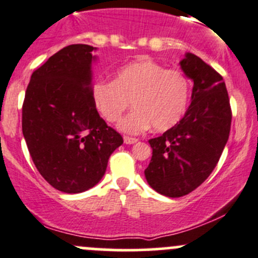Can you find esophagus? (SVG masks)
I'll list each match as a JSON object with an SVG mask.
<instances>
[{
  "label": "esophagus",
  "instance_id": "1",
  "mask_svg": "<svg viewBox=\"0 0 258 258\" xmlns=\"http://www.w3.org/2000/svg\"><path fill=\"white\" fill-rule=\"evenodd\" d=\"M123 142L126 143V145H134V143L138 142V140L137 138H132V137H124Z\"/></svg>",
  "mask_w": 258,
  "mask_h": 258
}]
</instances>
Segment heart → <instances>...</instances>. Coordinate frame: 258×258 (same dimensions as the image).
Here are the masks:
<instances>
[{"instance_id": "b5f03b06", "label": "heart", "mask_w": 258, "mask_h": 258, "mask_svg": "<svg viewBox=\"0 0 258 258\" xmlns=\"http://www.w3.org/2000/svg\"><path fill=\"white\" fill-rule=\"evenodd\" d=\"M190 85L179 70H168L151 59H138L118 69L111 81L91 89L95 110L108 123L120 121L131 102L135 108L118 123L120 131L138 135L152 128L164 132L177 126L189 104Z\"/></svg>"}]
</instances>
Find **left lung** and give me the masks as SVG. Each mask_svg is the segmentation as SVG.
Returning a JSON list of instances; mask_svg holds the SVG:
<instances>
[{
	"mask_svg": "<svg viewBox=\"0 0 258 258\" xmlns=\"http://www.w3.org/2000/svg\"><path fill=\"white\" fill-rule=\"evenodd\" d=\"M193 81L190 106L177 126L148 141L152 158L146 168L157 193L179 198L197 189L218 164L231 127V108L222 77L195 54L180 60Z\"/></svg>",
	"mask_w": 258,
	"mask_h": 258,
	"instance_id": "8db88e82",
	"label": "left lung"
}]
</instances>
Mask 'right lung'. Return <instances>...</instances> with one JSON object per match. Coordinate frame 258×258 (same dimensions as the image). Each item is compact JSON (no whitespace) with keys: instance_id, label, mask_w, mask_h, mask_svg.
<instances>
[{"instance_id":"obj_1","label":"right lung","mask_w":258,"mask_h":258,"mask_svg":"<svg viewBox=\"0 0 258 258\" xmlns=\"http://www.w3.org/2000/svg\"><path fill=\"white\" fill-rule=\"evenodd\" d=\"M96 48L72 44L34 70L22 107V132L38 172L68 194L96 185L123 143L95 110L91 65Z\"/></svg>"}]
</instances>
